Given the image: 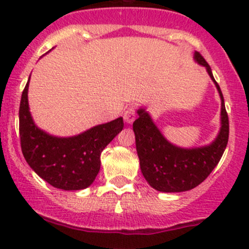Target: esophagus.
Instances as JSON below:
<instances>
[{"label": "esophagus", "instance_id": "esophagus-1", "mask_svg": "<svg viewBox=\"0 0 249 249\" xmlns=\"http://www.w3.org/2000/svg\"><path fill=\"white\" fill-rule=\"evenodd\" d=\"M124 122L127 124H130L134 122L135 120V110L134 107H128L127 110L124 111Z\"/></svg>", "mask_w": 249, "mask_h": 249}]
</instances>
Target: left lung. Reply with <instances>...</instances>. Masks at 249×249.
I'll list each match as a JSON object with an SVG mask.
<instances>
[{
    "instance_id": "obj_1",
    "label": "left lung",
    "mask_w": 249,
    "mask_h": 249,
    "mask_svg": "<svg viewBox=\"0 0 249 249\" xmlns=\"http://www.w3.org/2000/svg\"><path fill=\"white\" fill-rule=\"evenodd\" d=\"M194 60L205 66L221 100L220 128L212 142L197 147H180L164 138L145 107L137 110L133 124L140 169L151 188L161 193H183L200 185L215 168L229 140V119L220 87L211 66L198 52Z\"/></svg>"
}]
</instances>
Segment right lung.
Returning <instances> with one entry per match:
<instances>
[{
  "label": "right lung",
  "instance_id": "add662e5",
  "mask_svg": "<svg viewBox=\"0 0 249 249\" xmlns=\"http://www.w3.org/2000/svg\"><path fill=\"white\" fill-rule=\"evenodd\" d=\"M29 77L19 107L21 151L29 166L52 186L82 190L92 185L100 169V154L124 129V119L98 124L72 137H56L41 129L29 107Z\"/></svg>",
  "mask_w": 249,
  "mask_h": 249
}]
</instances>
